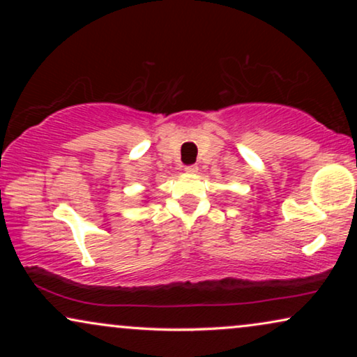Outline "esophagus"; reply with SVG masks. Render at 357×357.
Instances as JSON below:
<instances>
[{"instance_id":"34e87169","label":"esophagus","mask_w":357,"mask_h":357,"mask_svg":"<svg viewBox=\"0 0 357 357\" xmlns=\"http://www.w3.org/2000/svg\"><path fill=\"white\" fill-rule=\"evenodd\" d=\"M185 172L187 174H197L198 172V165H187V167H185Z\"/></svg>"}]
</instances>
